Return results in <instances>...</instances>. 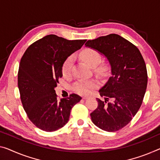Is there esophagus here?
Segmentation results:
<instances>
[{"label": "esophagus", "mask_w": 160, "mask_h": 160, "mask_svg": "<svg viewBox=\"0 0 160 160\" xmlns=\"http://www.w3.org/2000/svg\"><path fill=\"white\" fill-rule=\"evenodd\" d=\"M88 98H89L88 97H83L82 99H88Z\"/></svg>", "instance_id": "obj_1"}]
</instances>
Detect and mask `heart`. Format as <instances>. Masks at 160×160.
Masks as SVG:
<instances>
[{"mask_svg":"<svg viewBox=\"0 0 160 160\" xmlns=\"http://www.w3.org/2000/svg\"><path fill=\"white\" fill-rule=\"evenodd\" d=\"M82 59L92 67H96L101 61V56L97 51L92 48H86L81 53ZM73 61L72 56H69L66 58L63 63L61 72L64 77H67L70 74L71 66ZM96 87L94 81H83L78 80L73 86V89L79 94H87L90 93L91 90Z\"/></svg>","mask_w":160,"mask_h":160,"instance_id":"heart-1","label":"heart"}]
</instances>
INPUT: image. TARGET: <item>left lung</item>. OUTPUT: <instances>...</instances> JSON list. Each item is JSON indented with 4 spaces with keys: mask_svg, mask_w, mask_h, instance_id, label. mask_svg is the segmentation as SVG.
Listing matches in <instances>:
<instances>
[{
    "mask_svg": "<svg viewBox=\"0 0 160 160\" xmlns=\"http://www.w3.org/2000/svg\"><path fill=\"white\" fill-rule=\"evenodd\" d=\"M85 46L104 55L111 68V76L99 91L104 100L97 99L92 121L104 131H118L141 107L147 86L145 62L134 44L115 33L88 40Z\"/></svg>",
    "mask_w": 160,
    "mask_h": 160,
    "instance_id": "left-lung-1",
    "label": "left lung"
}]
</instances>
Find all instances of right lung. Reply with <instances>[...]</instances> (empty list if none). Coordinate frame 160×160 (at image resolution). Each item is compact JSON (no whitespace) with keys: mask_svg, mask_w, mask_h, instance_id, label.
Listing matches in <instances>:
<instances>
[{"mask_svg":"<svg viewBox=\"0 0 160 160\" xmlns=\"http://www.w3.org/2000/svg\"><path fill=\"white\" fill-rule=\"evenodd\" d=\"M86 41L51 34L32 43L22 56L18 73L21 99L29 119L38 128L53 132L63 127L72 108L82 99L73 94L58 101L55 88L63 76V63Z\"/></svg>","mask_w":160,"mask_h":160,"instance_id":"add662e5","label":"right lung"}]
</instances>
